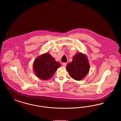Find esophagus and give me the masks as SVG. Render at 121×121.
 Instances as JSON below:
<instances>
[{
  "mask_svg": "<svg viewBox=\"0 0 121 121\" xmlns=\"http://www.w3.org/2000/svg\"><path fill=\"white\" fill-rule=\"evenodd\" d=\"M63 67H65L66 66V65H67V63H63Z\"/></svg>",
  "mask_w": 121,
  "mask_h": 121,
  "instance_id": "1",
  "label": "esophagus"
}]
</instances>
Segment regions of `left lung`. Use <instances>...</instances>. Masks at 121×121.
I'll return each instance as SVG.
<instances>
[{"mask_svg":"<svg viewBox=\"0 0 121 121\" xmlns=\"http://www.w3.org/2000/svg\"><path fill=\"white\" fill-rule=\"evenodd\" d=\"M70 77L76 80L82 79L89 72L90 65L86 56L82 53H76L72 62L67 65Z\"/></svg>","mask_w":121,"mask_h":121,"instance_id":"obj_1","label":"left lung"}]
</instances>
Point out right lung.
Returning <instances> with one entry per match:
<instances>
[{
    "instance_id": "1",
    "label": "right lung",
    "mask_w": 121,
    "mask_h": 121,
    "mask_svg": "<svg viewBox=\"0 0 121 121\" xmlns=\"http://www.w3.org/2000/svg\"><path fill=\"white\" fill-rule=\"evenodd\" d=\"M60 67L58 62L55 61L50 54L46 53L41 55L35 59L33 69L35 75L42 80H48L53 76Z\"/></svg>"
}]
</instances>
